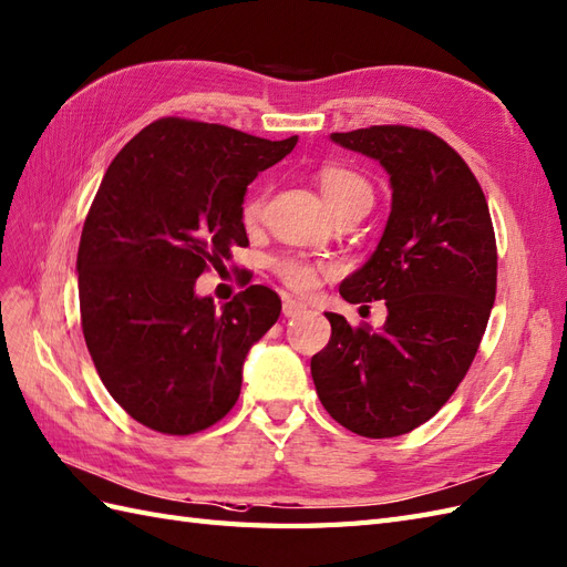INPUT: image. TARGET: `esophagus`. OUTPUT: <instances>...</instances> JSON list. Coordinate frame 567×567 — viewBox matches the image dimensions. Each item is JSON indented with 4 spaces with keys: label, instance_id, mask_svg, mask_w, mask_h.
Listing matches in <instances>:
<instances>
[{
    "label": "esophagus",
    "instance_id": "1",
    "mask_svg": "<svg viewBox=\"0 0 567 567\" xmlns=\"http://www.w3.org/2000/svg\"><path fill=\"white\" fill-rule=\"evenodd\" d=\"M303 311H307V303H301V301H297V299H285V303H282V313H285L287 318L301 316Z\"/></svg>",
    "mask_w": 567,
    "mask_h": 567
}]
</instances>
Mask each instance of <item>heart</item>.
<instances>
[{"mask_svg":"<svg viewBox=\"0 0 567 567\" xmlns=\"http://www.w3.org/2000/svg\"><path fill=\"white\" fill-rule=\"evenodd\" d=\"M318 186H321V194L328 203V208L336 215L344 210L364 208V206L371 208L373 203L371 184L350 167H340V165L323 167L318 172ZM264 206H266V194L254 192L244 200V208H241L244 223L256 225L260 220V215H264ZM278 275L289 287L297 289V292H309V289H313L318 282L316 268L301 258H282L278 264Z\"/></svg>","mask_w":567,"mask_h":567,"instance_id":"1","label":"heart"}]
</instances>
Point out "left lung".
I'll return each mask as SVG.
<instances>
[{
    "label": "left lung",
    "instance_id": "obj_1",
    "mask_svg": "<svg viewBox=\"0 0 567 567\" xmlns=\"http://www.w3.org/2000/svg\"><path fill=\"white\" fill-rule=\"evenodd\" d=\"M330 138L390 177L383 237L340 285L350 303L385 299L388 318L371 330L326 313L332 336L311 375L338 424L393 439L429 422L470 371L496 301V235L482 186L443 138L400 124Z\"/></svg>",
    "mask_w": 567,
    "mask_h": 567
}]
</instances>
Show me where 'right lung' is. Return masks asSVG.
<instances>
[{"mask_svg": "<svg viewBox=\"0 0 567 567\" xmlns=\"http://www.w3.org/2000/svg\"><path fill=\"white\" fill-rule=\"evenodd\" d=\"M297 141L165 117L107 167L79 244L81 326L100 381L138 424L188 435L235 408L244 359L282 303L251 285L217 309L196 280L249 244L246 186Z\"/></svg>", "mask_w": 567, "mask_h": 567, "instance_id": "obj_1", "label": "right lung"}]
</instances>
